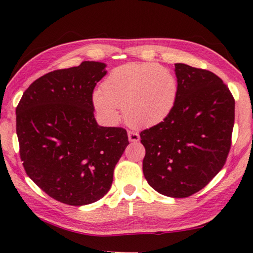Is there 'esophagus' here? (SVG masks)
I'll return each mask as SVG.
<instances>
[{
    "label": "esophagus",
    "mask_w": 253,
    "mask_h": 253,
    "mask_svg": "<svg viewBox=\"0 0 253 253\" xmlns=\"http://www.w3.org/2000/svg\"><path fill=\"white\" fill-rule=\"evenodd\" d=\"M128 139H129V142L136 143V142H138V140L140 139V137H139L138 132L132 131V130H128Z\"/></svg>",
    "instance_id": "34e87169"
}]
</instances>
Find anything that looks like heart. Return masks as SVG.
Instances as JSON below:
<instances>
[{"label": "heart", "mask_w": 253, "mask_h": 253, "mask_svg": "<svg viewBox=\"0 0 253 253\" xmlns=\"http://www.w3.org/2000/svg\"><path fill=\"white\" fill-rule=\"evenodd\" d=\"M177 80L168 68L155 63L130 62L110 72L93 95V105L102 117L115 123L118 108L135 127L157 125L172 111Z\"/></svg>", "instance_id": "1"}]
</instances>
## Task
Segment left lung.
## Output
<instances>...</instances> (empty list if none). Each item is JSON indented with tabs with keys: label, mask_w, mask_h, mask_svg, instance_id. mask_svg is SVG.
Here are the masks:
<instances>
[{
	"label": "left lung",
	"mask_w": 253,
	"mask_h": 253,
	"mask_svg": "<svg viewBox=\"0 0 253 253\" xmlns=\"http://www.w3.org/2000/svg\"><path fill=\"white\" fill-rule=\"evenodd\" d=\"M177 96L169 116L140 132L143 172L170 198L202 190L223 168L232 144L234 98L220 77L175 63Z\"/></svg>",
	"instance_id": "1"
}]
</instances>
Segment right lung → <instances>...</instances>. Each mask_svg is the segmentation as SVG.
I'll list each match as a JSON object with an SVG mask.
<instances>
[{"label": "right lung", "mask_w": 253, "mask_h": 253, "mask_svg": "<svg viewBox=\"0 0 253 253\" xmlns=\"http://www.w3.org/2000/svg\"><path fill=\"white\" fill-rule=\"evenodd\" d=\"M106 65L84 61L51 71L29 85L16 107L25 173L51 198L85 205L104 198L129 144L126 129L99 126L92 92Z\"/></svg>", "instance_id": "obj_1"}]
</instances>
